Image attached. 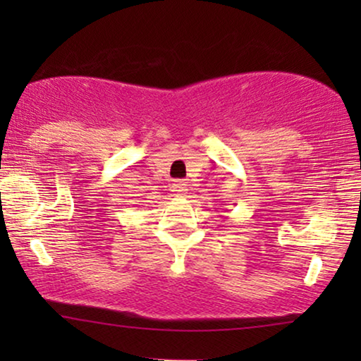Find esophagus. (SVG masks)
<instances>
[{"label": "esophagus", "mask_w": 361, "mask_h": 361, "mask_svg": "<svg viewBox=\"0 0 361 361\" xmlns=\"http://www.w3.org/2000/svg\"><path fill=\"white\" fill-rule=\"evenodd\" d=\"M171 190L174 192L176 195H184L185 194V190H187V187H185V184L182 180H176L174 184H172V187H171Z\"/></svg>", "instance_id": "1"}]
</instances>
